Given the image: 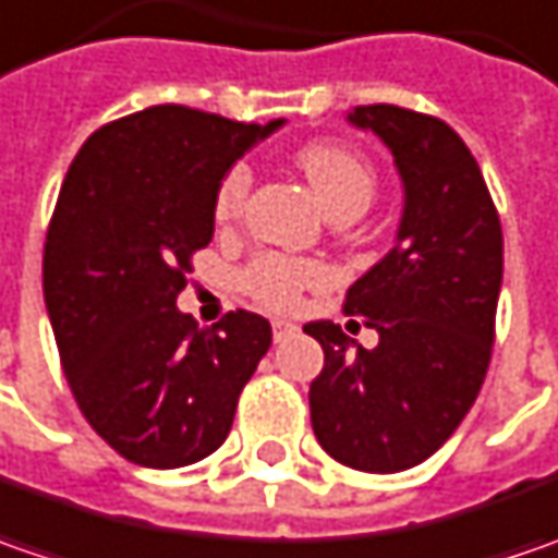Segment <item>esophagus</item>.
<instances>
[{
  "label": "esophagus",
  "mask_w": 558,
  "mask_h": 558,
  "mask_svg": "<svg viewBox=\"0 0 558 558\" xmlns=\"http://www.w3.org/2000/svg\"><path fill=\"white\" fill-rule=\"evenodd\" d=\"M271 330H275V343H283V340H290V337L300 333V327L293 325V322H283V318L271 322Z\"/></svg>",
  "instance_id": "34e87169"
}]
</instances>
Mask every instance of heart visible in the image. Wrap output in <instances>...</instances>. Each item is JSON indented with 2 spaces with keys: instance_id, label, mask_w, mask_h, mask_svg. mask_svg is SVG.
<instances>
[{
  "instance_id": "heart-1",
  "label": "heart",
  "mask_w": 558,
  "mask_h": 558,
  "mask_svg": "<svg viewBox=\"0 0 558 558\" xmlns=\"http://www.w3.org/2000/svg\"><path fill=\"white\" fill-rule=\"evenodd\" d=\"M296 165L303 168L305 181L312 183L327 215H337V211L362 215L375 199V168L340 143H327V140L308 143L296 153ZM246 193H250V168L233 165L215 190V206H211L215 221L218 225L233 221L246 206ZM325 268L318 262L283 253L255 255L240 271L243 290L265 308H293L303 300L305 290L325 283Z\"/></svg>"
}]
</instances>
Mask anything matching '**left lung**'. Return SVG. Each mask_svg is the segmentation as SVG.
Wrapping results in <instances>:
<instances>
[{
	"mask_svg": "<svg viewBox=\"0 0 558 558\" xmlns=\"http://www.w3.org/2000/svg\"><path fill=\"white\" fill-rule=\"evenodd\" d=\"M350 124L393 153L405 190L397 246L347 290V315L377 330L365 350L333 322L303 327L325 350L308 387L327 456L372 474L405 472L452 437L484 384L502 283V228L490 190L447 121L359 106Z\"/></svg>",
	"mask_w": 558,
	"mask_h": 558,
	"instance_id": "left-lung-1",
	"label": "left lung"
}]
</instances>
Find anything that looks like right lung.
I'll use <instances>...</instances> for the list:
<instances>
[{
    "label": "right lung",
    "instance_id": "1",
    "mask_svg": "<svg viewBox=\"0 0 558 558\" xmlns=\"http://www.w3.org/2000/svg\"><path fill=\"white\" fill-rule=\"evenodd\" d=\"M280 124L153 106L99 128L64 174L43 250L46 312L84 418L128 462L211 456L271 347L262 315L236 308L199 330L178 293L215 233L221 178Z\"/></svg>",
    "mask_w": 558,
    "mask_h": 558
}]
</instances>
